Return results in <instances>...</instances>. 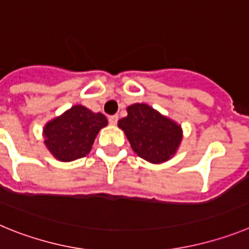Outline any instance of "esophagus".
Listing matches in <instances>:
<instances>
[{"label": "esophagus", "mask_w": 249, "mask_h": 249, "mask_svg": "<svg viewBox=\"0 0 249 249\" xmlns=\"http://www.w3.org/2000/svg\"><path fill=\"white\" fill-rule=\"evenodd\" d=\"M117 121H118L117 114H114V116H109L108 117V122H109V124H112V126H114V124L117 123Z\"/></svg>", "instance_id": "obj_1"}]
</instances>
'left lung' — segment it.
I'll return each mask as SVG.
<instances>
[{"instance_id": "left-lung-1", "label": "left lung", "mask_w": 249, "mask_h": 249, "mask_svg": "<svg viewBox=\"0 0 249 249\" xmlns=\"http://www.w3.org/2000/svg\"><path fill=\"white\" fill-rule=\"evenodd\" d=\"M118 127L138 157L153 164L171 160L183 138L181 124L147 103L128 106L127 116L118 121Z\"/></svg>"}]
</instances>
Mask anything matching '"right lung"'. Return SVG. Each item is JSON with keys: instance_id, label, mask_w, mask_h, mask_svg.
<instances>
[{"instance_id": "right-lung-1", "label": "right lung", "mask_w": 249, "mask_h": 249, "mask_svg": "<svg viewBox=\"0 0 249 249\" xmlns=\"http://www.w3.org/2000/svg\"><path fill=\"white\" fill-rule=\"evenodd\" d=\"M108 124L105 114L94 113L82 105L72 106L43 127L45 146L61 162H71L89 155L101 128Z\"/></svg>"}]
</instances>
